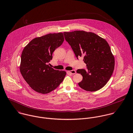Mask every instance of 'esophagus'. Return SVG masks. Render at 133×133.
<instances>
[{
  "instance_id": "34e87169",
  "label": "esophagus",
  "mask_w": 133,
  "mask_h": 133,
  "mask_svg": "<svg viewBox=\"0 0 133 133\" xmlns=\"http://www.w3.org/2000/svg\"><path fill=\"white\" fill-rule=\"evenodd\" d=\"M68 72L70 74H76V71L75 70H70V71H68Z\"/></svg>"
}]
</instances>
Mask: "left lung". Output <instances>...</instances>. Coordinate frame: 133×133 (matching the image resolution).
Instances as JSON below:
<instances>
[{"mask_svg": "<svg viewBox=\"0 0 133 133\" xmlns=\"http://www.w3.org/2000/svg\"><path fill=\"white\" fill-rule=\"evenodd\" d=\"M65 39L71 46L76 57H84L87 69H78L83 76L78 83L81 88L96 91L104 87L111 78L115 59L107 41L96 34L84 30L64 32Z\"/></svg>", "mask_w": 133, "mask_h": 133, "instance_id": "obj_1", "label": "left lung"}]
</instances>
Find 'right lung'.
Listing matches in <instances>:
<instances>
[{
	"label": "right lung",
	"mask_w": 133,
	"mask_h": 133,
	"mask_svg": "<svg viewBox=\"0 0 133 133\" xmlns=\"http://www.w3.org/2000/svg\"><path fill=\"white\" fill-rule=\"evenodd\" d=\"M64 40L62 32L49 34L34 38L24 48L20 71L30 87L37 92L49 93L64 80L66 71L55 70L47 64Z\"/></svg>",
	"instance_id": "obj_1"
}]
</instances>
